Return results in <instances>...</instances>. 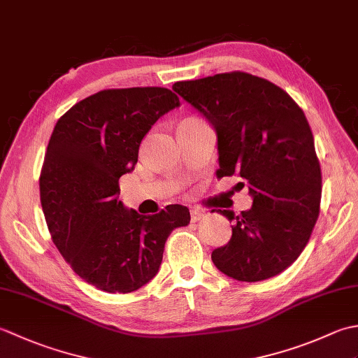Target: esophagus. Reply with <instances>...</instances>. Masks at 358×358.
Returning a JSON list of instances; mask_svg holds the SVG:
<instances>
[{"instance_id":"esophagus-1","label":"esophagus","mask_w":358,"mask_h":358,"mask_svg":"<svg viewBox=\"0 0 358 358\" xmlns=\"http://www.w3.org/2000/svg\"><path fill=\"white\" fill-rule=\"evenodd\" d=\"M204 214H206V212H204L203 209H199V208L191 209V222L192 223L200 222V220L204 217Z\"/></svg>"}]
</instances>
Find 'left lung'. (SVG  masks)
Returning a JSON list of instances; mask_svg holds the SVG:
<instances>
[{
  "mask_svg": "<svg viewBox=\"0 0 358 358\" xmlns=\"http://www.w3.org/2000/svg\"><path fill=\"white\" fill-rule=\"evenodd\" d=\"M172 89L214 126L217 177L238 175L252 196V208L237 217L220 210L235 224L212 262L248 283L278 275L305 249L320 214L322 171L305 112L283 89L246 72Z\"/></svg>",
  "mask_w": 358,
  "mask_h": 358,
  "instance_id": "1",
  "label": "left lung"
}]
</instances>
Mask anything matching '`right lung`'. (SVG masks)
I'll list each match as a JSON object with an SVG mask.
<instances>
[{
    "instance_id": "add662e5",
    "label": "right lung",
    "mask_w": 358,
    "mask_h": 358,
    "mask_svg": "<svg viewBox=\"0 0 358 358\" xmlns=\"http://www.w3.org/2000/svg\"><path fill=\"white\" fill-rule=\"evenodd\" d=\"M178 106L164 87L108 89L72 106L53 127L40 175L45 223L59 254L96 289L127 294L146 285L167 237L191 222L181 204L143 217L118 200V180L138 162L144 135Z\"/></svg>"
}]
</instances>
